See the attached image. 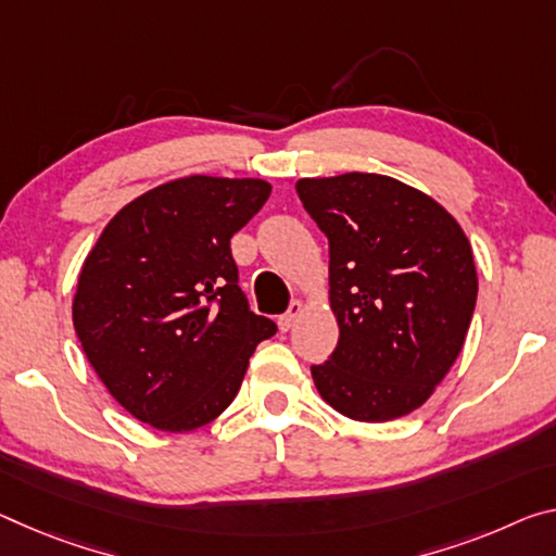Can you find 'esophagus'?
Instances as JSON below:
<instances>
[{
  "mask_svg": "<svg viewBox=\"0 0 556 556\" xmlns=\"http://www.w3.org/2000/svg\"><path fill=\"white\" fill-rule=\"evenodd\" d=\"M302 312H304V304L299 302V299H294V302L289 304V312L279 316V321H277V324H279V329H281V331H289V329H292L294 321L299 319V316H302Z\"/></svg>",
  "mask_w": 556,
  "mask_h": 556,
  "instance_id": "1",
  "label": "esophagus"
}]
</instances>
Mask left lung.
<instances>
[{
	"label": "left lung",
	"instance_id": "8db88e82",
	"mask_svg": "<svg viewBox=\"0 0 556 556\" xmlns=\"http://www.w3.org/2000/svg\"><path fill=\"white\" fill-rule=\"evenodd\" d=\"M296 195L329 237V304L339 343L312 366L341 416L386 422L420 408L468 337L478 271L443 205L389 175L302 178Z\"/></svg>",
	"mask_w": 556,
	"mask_h": 556
}]
</instances>
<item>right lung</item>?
Returning a JSON list of instances; mask_svg holds the SVG:
<instances>
[{
    "label": "right lung",
    "instance_id": "1",
    "mask_svg": "<svg viewBox=\"0 0 556 556\" xmlns=\"http://www.w3.org/2000/svg\"><path fill=\"white\" fill-rule=\"evenodd\" d=\"M269 192L257 178L163 182L118 210L88 252L72 306L76 337L140 422L188 433L215 420L257 343L277 333L250 312L230 250Z\"/></svg>",
    "mask_w": 556,
    "mask_h": 556
}]
</instances>
